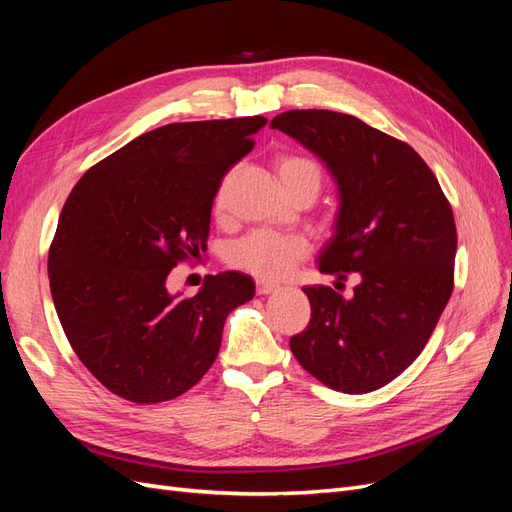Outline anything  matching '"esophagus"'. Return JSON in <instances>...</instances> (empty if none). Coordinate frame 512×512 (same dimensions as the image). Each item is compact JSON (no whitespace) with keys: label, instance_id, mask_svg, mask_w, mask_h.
<instances>
[{"label":"esophagus","instance_id":"esophagus-1","mask_svg":"<svg viewBox=\"0 0 512 512\" xmlns=\"http://www.w3.org/2000/svg\"><path fill=\"white\" fill-rule=\"evenodd\" d=\"M277 288H280V286L273 284V282H265V280H258V282H256V292H258V294H271V292H275Z\"/></svg>","mask_w":512,"mask_h":512}]
</instances>
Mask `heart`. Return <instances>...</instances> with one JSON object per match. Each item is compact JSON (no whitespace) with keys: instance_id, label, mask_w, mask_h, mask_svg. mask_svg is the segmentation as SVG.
I'll return each mask as SVG.
<instances>
[{"instance_id":"heart-1","label":"heart","mask_w":512,"mask_h":512,"mask_svg":"<svg viewBox=\"0 0 512 512\" xmlns=\"http://www.w3.org/2000/svg\"><path fill=\"white\" fill-rule=\"evenodd\" d=\"M277 175L284 188L312 181L320 188V166L305 156H282L277 162ZM215 207H222V196L215 198ZM309 252V245L299 235H284L275 230H254L228 250V262L235 269L252 273L260 280H280Z\"/></svg>"}]
</instances>
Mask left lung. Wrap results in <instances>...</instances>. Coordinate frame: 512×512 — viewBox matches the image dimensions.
Wrapping results in <instances>:
<instances>
[{
  "mask_svg": "<svg viewBox=\"0 0 512 512\" xmlns=\"http://www.w3.org/2000/svg\"><path fill=\"white\" fill-rule=\"evenodd\" d=\"M327 164L337 183L333 237L318 269L350 299L307 286L312 318L290 350L329 389L359 395L397 378L418 354L453 292L457 228L436 175L397 138L333 111H288L271 121Z\"/></svg>",
  "mask_w": 512,
  "mask_h": 512,
  "instance_id": "left-lung-1",
  "label": "left lung"
}]
</instances>
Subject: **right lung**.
Here are the masks:
<instances>
[{
	"mask_svg": "<svg viewBox=\"0 0 512 512\" xmlns=\"http://www.w3.org/2000/svg\"><path fill=\"white\" fill-rule=\"evenodd\" d=\"M265 117L168 123L91 166L59 215L49 250L57 316L83 365L134 404L175 399L207 374L226 316L252 277L207 275L170 294L177 262L207 250L213 198L254 149Z\"/></svg>",
	"mask_w": 512,
	"mask_h": 512,
	"instance_id": "add662e5",
	"label": "right lung"
}]
</instances>
